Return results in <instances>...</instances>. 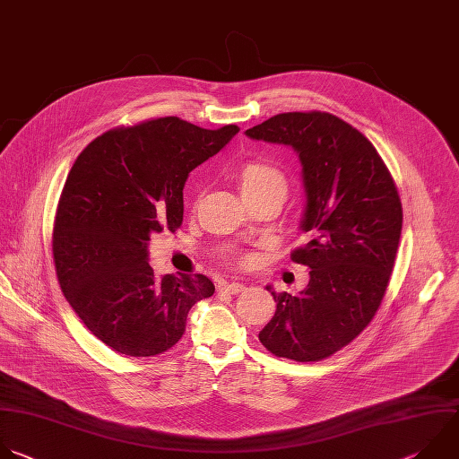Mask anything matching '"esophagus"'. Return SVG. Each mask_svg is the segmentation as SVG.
Returning <instances> with one entry per match:
<instances>
[{
    "label": "esophagus",
    "mask_w": 459,
    "mask_h": 459,
    "mask_svg": "<svg viewBox=\"0 0 459 459\" xmlns=\"http://www.w3.org/2000/svg\"><path fill=\"white\" fill-rule=\"evenodd\" d=\"M223 290L229 291V293H241L245 290V284L243 282H225L223 284Z\"/></svg>",
    "instance_id": "34e87169"
}]
</instances>
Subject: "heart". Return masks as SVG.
Masks as SVG:
<instances>
[{
	"instance_id": "obj_1",
	"label": "heart",
	"mask_w": 459,
	"mask_h": 459,
	"mask_svg": "<svg viewBox=\"0 0 459 459\" xmlns=\"http://www.w3.org/2000/svg\"><path fill=\"white\" fill-rule=\"evenodd\" d=\"M238 184L241 196L248 195H259V193H273L281 198L286 195V178L284 175L263 162H250L245 164L238 173Z\"/></svg>"
}]
</instances>
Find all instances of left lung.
<instances>
[{
    "label": "left lung",
    "mask_w": 459,
    "mask_h": 459,
    "mask_svg": "<svg viewBox=\"0 0 459 459\" xmlns=\"http://www.w3.org/2000/svg\"><path fill=\"white\" fill-rule=\"evenodd\" d=\"M252 140L291 147L300 164L308 241L291 259L310 268L299 295L275 293L277 310L259 332L275 357L323 360L350 344L385 293L402 234V204L373 143L335 115L281 113L250 129Z\"/></svg>",
    "instance_id": "obj_1"
}]
</instances>
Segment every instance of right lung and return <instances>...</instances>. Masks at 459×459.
Listing matches in <instances>:
<instances>
[{"instance_id":"obj_1","label":"right lung","mask_w":459,"mask_h":459,"mask_svg":"<svg viewBox=\"0 0 459 459\" xmlns=\"http://www.w3.org/2000/svg\"><path fill=\"white\" fill-rule=\"evenodd\" d=\"M238 131L147 120L95 138L70 169L54 223L57 279L77 317L117 353L168 351L189 310L214 293L202 273L155 275L147 245L151 234L182 225L189 173Z\"/></svg>"}]
</instances>
